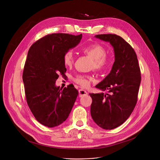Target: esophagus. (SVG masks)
<instances>
[{
    "mask_svg": "<svg viewBox=\"0 0 160 160\" xmlns=\"http://www.w3.org/2000/svg\"><path fill=\"white\" fill-rule=\"evenodd\" d=\"M79 94H80V96L82 97V96H87L88 94V92L83 90V89H80L79 90Z\"/></svg>",
    "mask_w": 160,
    "mask_h": 160,
    "instance_id": "1",
    "label": "esophagus"
}]
</instances>
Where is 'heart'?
<instances>
[{
	"instance_id": "1",
	"label": "heart",
	"mask_w": 160,
	"mask_h": 160,
	"mask_svg": "<svg viewBox=\"0 0 160 160\" xmlns=\"http://www.w3.org/2000/svg\"><path fill=\"white\" fill-rule=\"evenodd\" d=\"M82 52L93 59V67L98 71H102L107 69L110 64L109 58L105 55V48L99 43L86 45L82 48ZM75 57L71 51H68L63 55V62L65 66L70 67L73 64ZM74 80L82 88H88L92 80L91 77L88 75H78Z\"/></svg>"
}]
</instances>
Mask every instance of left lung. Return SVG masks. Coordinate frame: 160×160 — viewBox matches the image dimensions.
<instances>
[{"label":"left lung","instance_id":"obj_1","mask_svg":"<svg viewBox=\"0 0 160 160\" xmlns=\"http://www.w3.org/2000/svg\"><path fill=\"white\" fill-rule=\"evenodd\" d=\"M96 38L109 42L113 48L115 62L110 73L96 85L108 93H90L92 102L91 114L94 121L105 129L123 124L137 102L141 82L140 69L134 49L122 38L113 34Z\"/></svg>","mask_w":160,"mask_h":160}]
</instances>
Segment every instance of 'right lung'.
<instances>
[{
    "label": "right lung",
    "mask_w": 160,
    "mask_h": 160,
    "mask_svg": "<svg viewBox=\"0 0 160 160\" xmlns=\"http://www.w3.org/2000/svg\"><path fill=\"white\" fill-rule=\"evenodd\" d=\"M82 38V34H48L28 50L22 76L27 103L36 119L48 128L67 119L78 95L71 84L62 89L55 83L58 74L66 71L64 53L76 47Z\"/></svg>",
    "instance_id": "add662e5"
}]
</instances>
